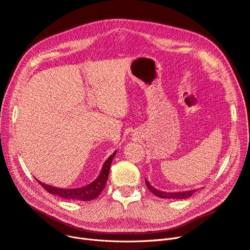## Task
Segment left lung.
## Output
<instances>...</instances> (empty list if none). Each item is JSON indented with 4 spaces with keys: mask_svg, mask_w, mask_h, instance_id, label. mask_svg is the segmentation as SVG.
I'll return each instance as SVG.
<instances>
[{
    "mask_svg": "<svg viewBox=\"0 0 250 250\" xmlns=\"http://www.w3.org/2000/svg\"><path fill=\"white\" fill-rule=\"evenodd\" d=\"M146 187L148 188L153 195L156 197L162 198V199H188L189 197L192 196V193H195L197 189H190V190H186V191H176V192H166V191H161L159 189L154 188L153 187L150 186V183L145 179Z\"/></svg>",
    "mask_w": 250,
    "mask_h": 250,
    "instance_id": "1",
    "label": "left lung"
}]
</instances>
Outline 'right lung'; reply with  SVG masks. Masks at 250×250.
<instances>
[{
	"instance_id": "right-lung-1",
	"label": "right lung",
	"mask_w": 250,
	"mask_h": 250,
	"mask_svg": "<svg viewBox=\"0 0 250 250\" xmlns=\"http://www.w3.org/2000/svg\"><path fill=\"white\" fill-rule=\"evenodd\" d=\"M115 154H116V151L109 156L107 161L103 165V168H102V170H101L99 177L95 181L89 183L86 187L79 188H59L55 187L47 186V184L42 183L39 180H38V182L41 184V187L46 191H48L49 193H51V195H55V196L63 198V199L74 200V201L75 200L76 201L94 200L100 196V193L103 191V189L106 187L110 166H111V163H112V160H113Z\"/></svg>"
}]
</instances>
